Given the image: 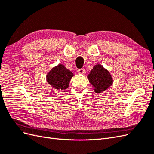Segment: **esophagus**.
<instances>
[{"label": "esophagus", "mask_w": 154, "mask_h": 154, "mask_svg": "<svg viewBox=\"0 0 154 154\" xmlns=\"http://www.w3.org/2000/svg\"><path fill=\"white\" fill-rule=\"evenodd\" d=\"M78 72L79 73V74H84L85 73V69H79L78 70Z\"/></svg>", "instance_id": "1"}]
</instances>
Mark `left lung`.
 Wrapping results in <instances>:
<instances>
[{
  "label": "left lung",
  "mask_w": 154,
  "mask_h": 154,
  "mask_svg": "<svg viewBox=\"0 0 154 154\" xmlns=\"http://www.w3.org/2000/svg\"><path fill=\"white\" fill-rule=\"evenodd\" d=\"M91 84L94 88V92L100 93L112 84V78L109 72L101 65H96L87 76Z\"/></svg>",
  "instance_id": "8db88e82"
}]
</instances>
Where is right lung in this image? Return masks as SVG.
<instances>
[{"instance_id": "obj_1", "label": "right lung", "mask_w": 154, "mask_h": 154, "mask_svg": "<svg viewBox=\"0 0 154 154\" xmlns=\"http://www.w3.org/2000/svg\"><path fill=\"white\" fill-rule=\"evenodd\" d=\"M73 75L72 72L66 69L63 65L59 64L48 74L47 81L56 89L64 91L69 87L70 80Z\"/></svg>"}]
</instances>
